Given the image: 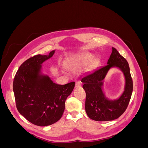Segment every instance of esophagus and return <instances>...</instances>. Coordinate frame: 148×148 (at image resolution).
Returning a JSON list of instances; mask_svg holds the SVG:
<instances>
[{"instance_id":"esophagus-1","label":"esophagus","mask_w":148,"mask_h":148,"mask_svg":"<svg viewBox=\"0 0 148 148\" xmlns=\"http://www.w3.org/2000/svg\"><path fill=\"white\" fill-rule=\"evenodd\" d=\"M82 86V83L80 82H77L75 83V87L76 88H79Z\"/></svg>"}]
</instances>
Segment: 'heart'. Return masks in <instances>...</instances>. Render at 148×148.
<instances>
[{
    "label": "heart",
    "mask_w": 148,
    "mask_h": 148,
    "mask_svg": "<svg viewBox=\"0 0 148 148\" xmlns=\"http://www.w3.org/2000/svg\"><path fill=\"white\" fill-rule=\"evenodd\" d=\"M93 58L90 53H83L81 54L70 56L66 60V66L70 70H76L86 66Z\"/></svg>",
    "instance_id": "1"
}]
</instances>
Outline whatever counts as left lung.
I'll return each mask as SVG.
<instances>
[{"instance_id":"8db88e82","label":"left lung","mask_w":148,"mask_h":148,"mask_svg":"<svg viewBox=\"0 0 148 148\" xmlns=\"http://www.w3.org/2000/svg\"><path fill=\"white\" fill-rule=\"evenodd\" d=\"M113 67L123 71L125 83L122 95L118 99L112 100L105 96L103 86L106 73ZM81 80L86 92L85 110L91 119L101 122L113 120L118 119L127 109L133 91V81L128 62L114 47L107 65L84 75Z\"/></svg>"}]
</instances>
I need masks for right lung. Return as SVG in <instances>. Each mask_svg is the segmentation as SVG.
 Listing matches in <instances>:
<instances>
[{"label":"right lung","mask_w":148,"mask_h":148,"mask_svg":"<svg viewBox=\"0 0 148 148\" xmlns=\"http://www.w3.org/2000/svg\"><path fill=\"white\" fill-rule=\"evenodd\" d=\"M36 55L21 65L13 83L16 108L29 122L45 127L57 122L65 110L66 98L73 91L75 82L65 84L53 83L42 74V64L54 54Z\"/></svg>","instance_id":"1"}]
</instances>
